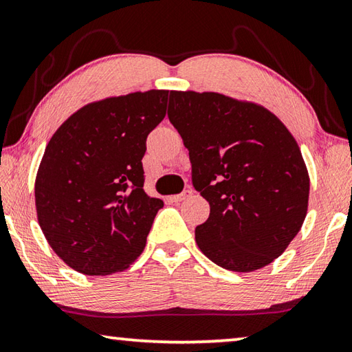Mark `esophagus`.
<instances>
[{
    "label": "esophagus",
    "mask_w": 352,
    "mask_h": 352,
    "mask_svg": "<svg viewBox=\"0 0 352 352\" xmlns=\"http://www.w3.org/2000/svg\"><path fill=\"white\" fill-rule=\"evenodd\" d=\"M190 195H192V190H183L182 194H177V195H170L169 197V200L170 201H174V203H180V201H183V200H186V198H189Z\"/></svg>",
    "instance_id": "1"
}]
</instances>
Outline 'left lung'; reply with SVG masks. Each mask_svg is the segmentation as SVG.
Masks as SVG:
<instances>
[{"mask_svg": "<svg viewBox=\"0 0 352 352\" xmlns=\"http://www.w3.org/2000/svg\"><path fill=\"white\" fill-rule=\"evenodd\" d=\"M168 117L210 206L195 228L200 251L235 272L272 263L308 212L309 174L296 138L265 106L219 92L170 91Z\"/></svg>", "mask_w": 352, "mask_h": 352, "instance_id": "left-lung-1", "label": "left lung"}]
</instances>
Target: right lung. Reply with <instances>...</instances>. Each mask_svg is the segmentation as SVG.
Here are the masks:
<instances>
[{
	"instance_id": "obj_1",
	"label": "right lung",
	"mask_w": 352,
	"mask_h": 352,
	"mask_svg": "<svg viewBox=\"0 0 352 352\" xmlns=\"http://www.w3.org/2000/svg\"><path fill=\"white\" fill-rule=\"evenodd\" d=\"M169 91L151 89L80 107L50 138L35 178L40 228L54 252L86 276L129 267L163 201L144 192L146 138Z\"/></svg>"
}]
</instances>
